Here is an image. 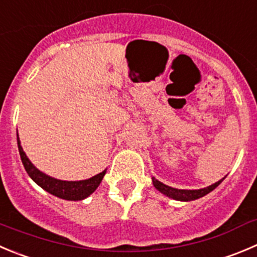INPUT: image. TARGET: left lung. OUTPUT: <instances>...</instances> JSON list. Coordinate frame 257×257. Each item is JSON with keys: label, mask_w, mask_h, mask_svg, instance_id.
I'll return each instance as SVG.
<instances>
[{"label": "left lung", "mask_w": 257, "mask_h": 257, "mask_svg": "<svg viewBox=\"0 0 257 257\" xmlns=\"http://www.w3.org/2000/svg\"><path fill=\"white\" fill-rule=\"evenodd\" d=\"M224 179V178H223ZM221 179L219 182L214 183V184L209 185V187L207 188H203V189H197V190H185V189H175V188H172V187H168V185L163 184V183H160L159 180L154 179L153 178V183H154V187L156 188L158 190H160L163 194L168 195V197L173 198V199H177V200H194V199H198V198L203 197V195L208 194L209 192H212V190L214 189V188L218 187L219 184L222 183Z\"/></svg>", "instance_id": "1"}]
</instances>
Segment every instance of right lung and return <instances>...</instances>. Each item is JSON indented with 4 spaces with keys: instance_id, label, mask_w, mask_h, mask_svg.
<instances>
[{
    "instance_id": "add662e5",
    "label": "right lung",
    "mask_w": 257,
    "mask_h": 257,
    "mask_svg": "<svg viewBox=\"0 0 257 257\" xmlns=\"http://www.w3.org/2000/svg\"><path fill=\"white\" fill-rule=\"evenodd\" d=\"M17 146H19V153H20L21 161H23L24 164V168H25L26 173L30 175L31 179H33L36 184L40 185L43 189H45L46 192L55 195V197L62 198V199H67V200L84 199V198H87L88 195L92 194V193L97 189V187H98L99 183H101L102 179H103L104 174H106V170H103L102 173L89 178V179L79 180V182H65V180L54 179V178L41 173L40 170L36 169L33 164H31V161L29 160L28 156H26L25 153H24L23 148H21L20 140H19V135H17Z\"/></svg>"
}]
</instances>
